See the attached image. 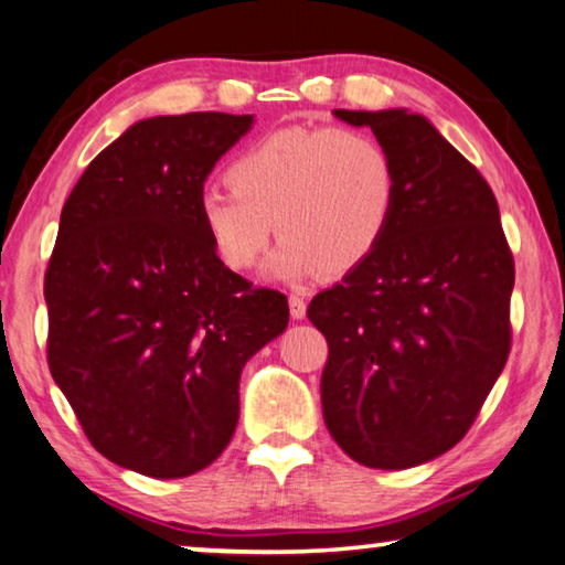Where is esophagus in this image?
I'll return each mask as SVG.
<instances>
[{"label": "esophagus", "instance_id": "obj_1", "mask_svg": "<svg viewBox=\"0 0 565 565\" xmlns=\"http://www.w3.org/2000/svg\"><path fill=\"white\" fill-rule=\"evenodd\" d=\"M289 307H291L294 319H305L307 317V297H305V294L291 291L289 294Z\"/></svg>", "mask_w": 565, "mask_h": 565}]
</instances>
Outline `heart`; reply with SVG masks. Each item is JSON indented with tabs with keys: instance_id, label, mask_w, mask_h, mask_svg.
<instances>
[{
	"instance_id": "heart-1",
	"label": "heart",
	"mask_w": 565,
	"mask_h": 565,
	"mask_svg": "<svg viewBox=\"0 0 565 565\" xmlns=\"http://www.w3.org/2000/svg\"><path fill=\"white\" fill-rule=\"evenodd\" d=\"M231 190L207 188L198 221L215 256L248 271L271 238L276 279L344 276L383 246L398 210V164L388 145L355 126H286L241 149Z\"/></svg>"
}]
</instances>
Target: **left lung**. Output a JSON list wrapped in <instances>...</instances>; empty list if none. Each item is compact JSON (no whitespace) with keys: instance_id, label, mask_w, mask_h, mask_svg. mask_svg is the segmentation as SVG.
Wrapping results in <instances>:
<instances>
[{"instance_id":"1","label":"left lung","mask_w":565,"mask_h":565,"mask_svg":"<svg viewBox=\"0 0 565 565\" xmlns=\"http://www.w3.org/2000/svg\"><path fill=\"white\" fill-rule=\"evenodd\" d=\"M334 114L388 145L401 192L383 246L307 309L324 424L360 465L408 469L465 439L508 363L515 260L490 184L424 116Z\"/></svg>"}]
</instances>
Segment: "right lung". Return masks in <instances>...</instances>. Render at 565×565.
Listing matches in <instances>:
<instances>
[{
  "instance_id": "add662e5",
  "label": "right lung",
  "mask_w": 565,
  "mask_h": 565,
  "mask_svg": "<svg viewBox=\"0 0 565 565\" xmlns=\"http://www.w3.org/2000/svg\"><path fill=\"white\" fill-rule=\"evenodd\" d=\"M254 116L134 124L65 200L45 271L47 365L114 465L190 477L238 424L241 370L289 324L281 291L215 256L198 221L210 170Z\"/></svg>"
}]
</instances>
